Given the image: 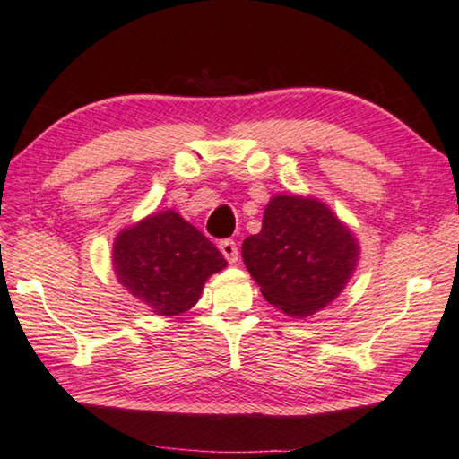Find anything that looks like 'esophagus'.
<instances>
[{
	"mask_svg": "<svg viewBox=\"0 0 459 459\" xmlns=\"http://www.w3.org/2000/svg\"><path fill=\"white\" fill-rule=\"evenodd\" d=\"M220 250L223 254V258L228 260L230 264H236L238 262V244L234 242V239H223V242H220Z\"/></svg>",
	"mask_w": 459,
	"mask_h": 459,
	"instance_id": "34e87169",
	"label": "esophagus"
}]
</instances>
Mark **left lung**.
Segmentation results:
<instances>
[{"label":"left lung","instance_id":"1","mask_svg":"<svg viewBox=\"0 0 459 459\" xmlns=\"http://www.w3.org/2000/svg\"><path fill=\"white\" fill-rule=\"evenodd\" d=\"M359 255L357 236L325 201L282 193L264 209L260 234L242 244L264 299L292 318H308L339 299Z\"/></svg>","mask_w":459,"mask_h":459}]
</instances>
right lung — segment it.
<instances>
[{
  "label": "right lung",
  "mask_w": 459,
  "mask_h": 459,
  "mask_svg": "<svg viewBox=\"0 0 459 459\" xmlns=\"http://www.w3.org/2000/svg\"><path fill=\"white\" fill-rule=\"evenodd\" d=\"M225 266L221 252L175 209L143 217L120 230L112 244L118 284L157 316L195 307L207 278Z\"/></svg>",
  "instance_id": "add662e5"
}]
</instances>
